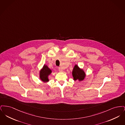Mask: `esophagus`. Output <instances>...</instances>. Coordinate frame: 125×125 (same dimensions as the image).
Returning <instances> with one entry per match:
<instances>
[{"mask_svg":"<svg viewBox=\"0 0 125 125\" xmlns=\"http://www.w3.org/2000/svg\"><path fill=\"white\" fill-rule=\"evenodd\" d=\"M59 71H60V72H61V73H62V72H63V69H62L61 67H59Z\"/></svg>","mask_w":125,"mask_h":125,"instance_id":"34e87169","label":"esophagus"}]
</instances>
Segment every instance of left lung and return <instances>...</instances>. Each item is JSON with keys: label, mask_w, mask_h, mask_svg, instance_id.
Masks as SVG:
<instances>
[{"label": "left lung", "mask_w": 125, "mask_h": 125, "mask_svg": "<svg viewBox=\"0 0 125 125\" xmlns=\"http://www.w3.org/2000/svg\"><path fill=\"white\" fill-rule=\"evenodd\" d=\"M72 73L73 77V80L75 81H83L86 76V73L83 69L80 68L77 65H74Z\"/></svg>", "instance_id": "left-lung-1"}]
</instances>
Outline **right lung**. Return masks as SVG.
Returning a JSON list of instances; mask_svg holds the SVG:
<instances>
[{
	"label": "right lung",
	"instance_id": "add662e5",
	"mask_svg": "<svg viewBox=\"0 0 125 125\" xmlns=\"http://www.w3.org/2000/svg\"><path fill=\"white\" fill-rule=\"evenodd\" d=\"M52 70L47 65H44L39 71V78L43 83H48L49 81V76L52 73Z\"/></svg>",
	"mask_w": 125,
	"mask_h": 125
}]
</instances>
